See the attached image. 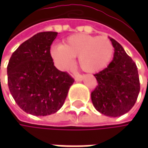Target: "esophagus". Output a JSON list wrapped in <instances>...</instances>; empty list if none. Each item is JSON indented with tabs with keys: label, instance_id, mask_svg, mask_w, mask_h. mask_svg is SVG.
<instances>
[{
	"label": "esophagus",
	"instance_id": "esophagus-1",
	"mask_svg": "<svg viewBox=\"0 0 148 148\" xmlns=\"http://www.w3.org/2000/svg\"><path fill=\"white\" fill-rule=\"evenodd\" d=\"M83 78H84V75H82V74H76L75 77H74L76 81H80V80L83 79Z\"/></svg>",
	"mask_w": 148,
	"mask_h": 148
}]
</instances>
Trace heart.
Here are the masks:
<instances>
[{"label": "heart", "instance_id": "b5f03b06", "mask_svg": "<svg viewBox=\"0 0 148 148\" xmlns=\"http://www.w3.org/2000/svg\"><path fill=\"white\" fill-rule=\"evenodd\" d=\"M51 56L62 69L69 68L79 56L80 68L86 72H98L105 69L114 56V46L105 37L75 34L68 38L63 45L52 47Z\"/></svg>", "mask_w": 148, "mask_h": 148}]
</instances>
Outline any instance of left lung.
<instances>
[{
	"label": "left lung",
	"mask_w": 148,
	"mask_h": 148,
	"mask_svg": "<svg viewBox=\"0 0 148 148\" xmlns=\"http://www.w3.org/2000/svg\"><path fill=\"white\" fill-rule=\"evenodd\" d=\"M115 49L109 66L94 74L98 86L91 93L95 109L105 116L116 117L130 111L140 92L136 64L123 48L110 38Z\"/></svg>",
	"instance_id": "8db88e82"
}]
</instances>
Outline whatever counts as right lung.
I'll list each match as a JSON object with an SVG mask.
<instances>
[{"mask_svg": "<svg viewBox=\"0 0 148 148\" xmlns=\"http://www.w3.org/2000/svg\"><path fill=\"white\" fill-rule=\"evenodd\" d=\"M55 32H39L18 46L8 65V84L17 104L34 116L56 113L63 105L74 78L54 66L50 45Z\"/></svg>", "mask_w": 148, "mask_h": 148, "instance_id": "obj_1", "label": "right lung"}]
</instances>
